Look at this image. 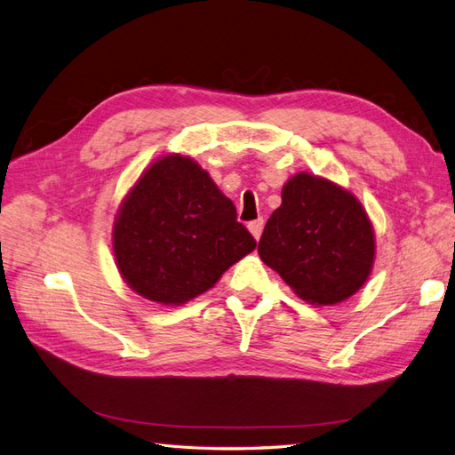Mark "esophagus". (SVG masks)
Returning a JSON list of instances; mask_svg holds the SVG:
<instances>
[{
	"instance_id": "1",
	"label": "esophagus",
	"mask_w": 455,
	"mask_h": 455,
	"mask_svg": "<svg viewBox=\"0 0 455 455\" xmlns=\"http://www.w3.org/2000/svg\"><path fill=\"white\" fill-rule=\"evenodd\" d=\"M249 228V231H251V235H253L257 241L260 239V234H262V228H265V221H262L260 218L259 220H255V221H251V224L247 226Z\"/></svg>"
}]
</instances>
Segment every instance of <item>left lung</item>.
<instances>
[{
    "label": "left lung",
    "mask_w": 455,
    "mask_h": 455,
    "mask_svg": "<svg viewBox=\"0 0 455 455\" xmlns=\"http://www.w3.org/2000/svg\"><path fill=\"white\" fill-rule=\"evenodd\" d=\"M259 255L298 298L335 306L368 282L376 234L348 188L299 171L282 187V204L267 221Z\"/></svg>",
    "instance_id": "1"
}]
</instances>
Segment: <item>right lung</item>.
I'll return each mask as SVG.
<instances>
[{
	"mask_svg": "<svg viewBox=\"0 0 455 455\" xmlns=\"http://www.w3.org/2000/svg\"><path fill=\"white\" fill-rule=\"evenodd\" d=\"M255 247L234 202L185 154L151 161L120 202L113 224L120 276L159 306H183L204 294Z\"/></svg>",
	"mask_w": 455,
	"mask_h": 455,
	"instance_id": "obj_1",
	"label": "right lung"
}]
</instances>
